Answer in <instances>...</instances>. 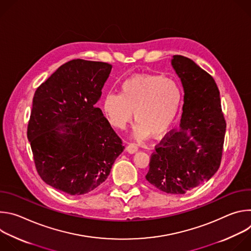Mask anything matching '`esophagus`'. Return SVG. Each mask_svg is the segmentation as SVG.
<instances>
[{
    "mask_svg": "<svg viewBox=\"0 0 251 251\" xmlns=\"http://www.w3.org/2000/svg\"><path fill=\"white\" fill-rule=\"evenodd\" d=\"M126 151L130 154H134L138 151V146L135 144V143H130V144L126 148Z\"/></svg>",
    "mask_w": 251,
    "mask_h": 251,
    "instance_id": "34e87169",
    "label": "esophagus"
}]
</instances>
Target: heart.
Segmentation results:
<instances>
[{
	"mask_svg": "<svg viewBox=\"0 0 251 251\" xmlns=\"http://www.w3.org/2000/svg\"><path fill=\"white\" fill-rule=\"evenodd\" d=\"M183 102V90L176 81L155 75H136L120 87V95L107 93L102 108L110 123L124 129L134 118V136L160 137L174 125Z\"/></svg>",
	"mask_w": 251,
	"mask_h": 251,
	"instance_id": "b5f03b06",
	"label": "heart"
}]
</instances>
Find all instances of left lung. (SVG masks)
Wrapping results in <instances>:
<instances>
[{"instance_id": "8db88e82", "label": "left lung", "mask_w": 251, "mask_h": 251, "mask_svg": "<svg viewBox=\"0 0 251 251\" xmlns=\"http://www.w3.org/2000/svg\"><path fill=\"white\" fill-rule=\"evenodd\" d=\"M171 63L184 88L181 124L156 147L146 180L162 192L183 195L219 170L226 124L211 75L183 55H174Z\"/></svg>"}]
</instances>
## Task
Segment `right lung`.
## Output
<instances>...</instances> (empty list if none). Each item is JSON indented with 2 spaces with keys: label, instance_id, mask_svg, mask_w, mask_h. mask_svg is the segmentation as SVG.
Segmentation results:
<instances>
[{
  "label": "right lung",
  "instance_id": "add662e5",
  "mask_svg": "<svg viewBox=\"0 0 251 251\" xmlns=\"http://www.w3.org/2000/svg\"><path fill=\"white\" fill-rule=\"evenodd\" d=\"M112 65L70 60L35 90L27 125L43 181L71 196L92 192L108 177L122 141L95 106Z\"/></svg>",
  "mask_w": 251,
  "mask_h": 251
}]
</instances>
